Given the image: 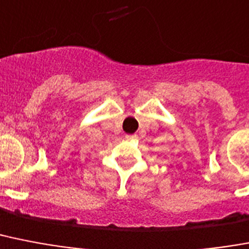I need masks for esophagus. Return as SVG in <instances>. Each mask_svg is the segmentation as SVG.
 <instances>
[{
	"mask_svg": "<svg viewBox=\"0 0 249 249\" xmlns=\"http://www.w3.org/2000/svg\"><path fill=\"white\" fill-rule=\"evenodd\" d=\"M125 138H126V139H135V138H137V135H135V134H130V135H126Z\"/></svg>",
	"mask_w": 249,
	"mask_h": 249,
	"instance_id": "esophagus-1",
	"label": "esophagus"
}]
</instances>
